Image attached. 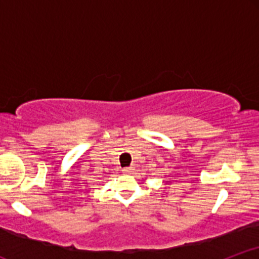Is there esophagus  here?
<instances>
[{
	"label": "esophagus",
	"mask_w": 259,
	"mask_h": 259,
	"mask_svg": "<svg viewBox=\"0 0 259 259\" xmlns=\"http://www.w3.org/2000/svg\"><path fill=\"white\" fill-rule=\"evenodd\" d=\"M134 170L133 167H126V168H123V173H132Z\"/></svg>",
	"instance_id": "esophagus-1"
}]
</instances>
